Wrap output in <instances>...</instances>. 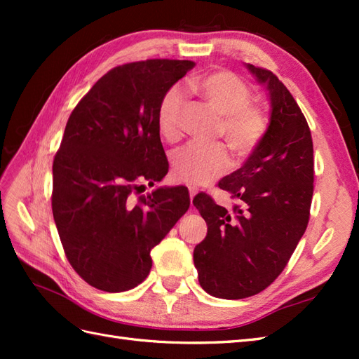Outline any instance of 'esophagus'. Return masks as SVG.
I'll list each match as a JSON object with an SVG mask.
<instances>
[{"label":"esophagus","mask_w":359,"mask_h":359,"mask_svg":"<svg viewBox=\"0 0 359 359\" xmlns=\"http://www.w3.org/2000/svg\"><path fill=\"white\" fill-rule=\"evenodd\" d=\"M189 189V199H194V196H196V193H197V188H194V187H189L188 188Z\"/></svg>","instance_id":"34e87169"}]
</instances>
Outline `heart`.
Segmentation results:
<instances>
[{
	"instance_id": "b5f03b06",
	"label": "heart",
	"mask_w": 359,
	"mask_h": 359,
	"mask_svg": "<svg viewBox=\"0 0 359 359\" xmlns=\"http://www.w3.org/2000/svg\"><path fill=\"white\" fill-rule=\"evenodd\" d=\"M193 88L203 102L220 117L216 135L222 137L238 158L253 152L266 134V114L256 103H251V90L238 75L216 71L194 81ZM185 108V94L172 86L163 94L157 109V125L162 137L175 142L180 137V121ZM172 172L175 179L189 185H208L228 171L231 165L225 144L211 147L189 143L172 152Z\"/></svg>"
}]
</instances>
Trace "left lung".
Wrapping results in <instances>:
<instances>
[{"label": "left lung", "instance_id": "1", "mask_svg": "<svg viewBox=\"0 0 359 359\" xmlns=\"http://www.w3.org/2000/svg\"><path fill=\"white\" fill-rule=\"evenodd\" d=\"M270 97V125L261 144L219 188L238 201L233 210L208 194L194 207L208 233L194 248L199 284L211 296L243 299L261 293L285 269L310 217L313 142L293 95L271 71L247 65Z\"/></svg>", "mask_w": 359, "mask_h": 359}]
</instances>
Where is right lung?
Segmentation results:
<instances>
[{
	"label": "right lung",
	"mask_w": 359,
	"mask_h": 359,
	"mask_svg": "<svg viewBox=\"0 0 359 359\" xmlns=\"http://www.w3.org/2000/svg\"><path fill=\"white\" fill-rule=\"evenodd\" d=\"M194 66L147 60L114 67L67 120L52 165L53 220L72 269L103 292L147 279L151 250L189 208L185 187L135 194L168 172L158 103Z\"/></svg>",
	"instance_id": "1"
}]
</instances>
